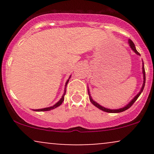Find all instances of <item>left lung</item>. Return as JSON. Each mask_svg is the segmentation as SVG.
I'll list each match as a JSON object with an SVG mask.
<instances>
[{"instance_id": "8db88e82", "label": "left lung", "mask_w": 154, "mask_h": 154, "mask_svg": "<svg viewBox=\"0 0 154 154\" xmlns=\"http://www.w3.org/2000/svg\"><path fill=\"white\" fill-rule=\"evenodd\" d=\"M128 42H129V45H130V48H132V50L134 52H135V54H137V55H139V56H140V54L139 53L137 52V51L136 50L135 46V44L133 43V42H132V40H130V39L128 40ZM143 86H142V88H141L140 91L139 93H137V94L135 95V98H134L133 99H132V100H131V101H130V103H129L128 104V105L125 106V107L121 108V109H106V108L102 106L99 105V104H98V103H96V102H95V100H93V98H92V97L91 96V93H90L89 89H88V95H89L90 100H91V103H93V105L95 106H96L97 108H98V109H100V110H102V111H106V112H108V113H119V112H122V111L127 110V109H128L129 108L131 107L132 104L135 103V102L136 101V100L137 99V98H138V97L140 96V95L141 94V93H142L143 91V89H144L145 83H146V72H145L144 63H143Z\"/></svg>"}]
</instances>
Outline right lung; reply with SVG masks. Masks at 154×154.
<instances>
[{"instance_id":"right-lung-1","label":"right lung","mask_w":154,"mask_h":154,"mask_svg":"<svg viewBox=\"0 0 154 154\" xmlns=\"http://www.w3.org/2000/svg\"><path fill=\"white\" fill-rule=\"evenodd\" d=\"M70 77H71V76H70V77H69V78L67 79V81H66V85H65L64 93H63L62 97H61V99H60L59 101L57 102V103H56V104H54V106H51V107L44 108V109H34V111H46L52 110V109H56V108H57L58 106H59L63 103V100H64V95H65V94H66V85H67V84H68V82H69V80Z\"/></svg>"}]
</instances>
